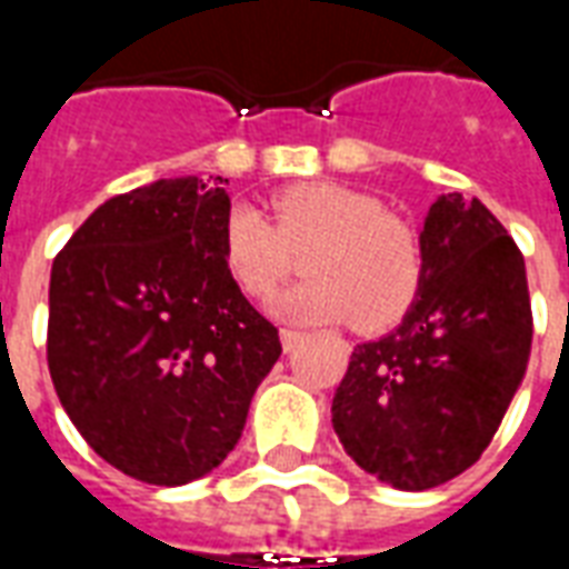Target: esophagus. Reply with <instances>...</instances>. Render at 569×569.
<instances>
[{"instance_id": "34e87169", "label": "esophagus", "mask_w": 569, "mask_h": 569, "mask_svg": "<svg viewBox=\"0 0 569 569\" xmlns=\"http://www.w3.org/2000/svg\"><path fill=\"white\" fill-rule=\"evenodd\" d=\"M301 338H305V335L298 332V329H280V345H283L286 353H292V350L301 345Z\"/></svg>"}]
</instances>
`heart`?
Wrapping results in <instances>:
<instances>
[{"label":"heart","mask_w":569,"mask_h":569,"mask_svg":"<svg viewBox=\"0 0 569 569\" xmlns=\"http://www.w3.org/2000/svg\"><path fill=\"white\" fill-rule=\"evenodd\" d=\"M273 228L256 207L237 203L224 219V264L247 296H271L301 252L305 283L271 301L289 322L350 320L359 332H383L402 320L423 283L420 234L357 188L305 182L273 198Z\"/></svg>","instance_id":"heart-1"}]
</instances>
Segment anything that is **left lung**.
Here are the masks:
<instances>
[{
    "instance_id": "left-lung-1",
    "label": "left lung",
    "mask_w": 569,
    "mask_h": 569,
    "mask_svg": "<svg viewBox=\"0 0 569 569\" xmlns=\"http://www.w3.org/2000/svg\"><path fill=\"white\" fill-rule=\"evenodd\" d=\"M423 283L399 329L353 347L332 427L369 476L427 490L476 463L525 378L533 317L525 256L478 198L441 194Z\"/></svg>"
}]
</instances>
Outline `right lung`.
Masks as SVG:
<instances>
[{"label":"right lung","mask_w":569,"mask_h":569,"mask_svg":"<svg viewBox=\"0 0 569 569\" xmlns=\"http://www.w3.org/2000/svg\"><path fill=\"white\" fill-rule=\"evenodd\" d=\"M224 182L179 176L109 198L51 268L60 406L106 463L146 485L222 463L283 353L224 264Z\"/></svg>","instance_id":"right-lung-1"}]
</instances>
